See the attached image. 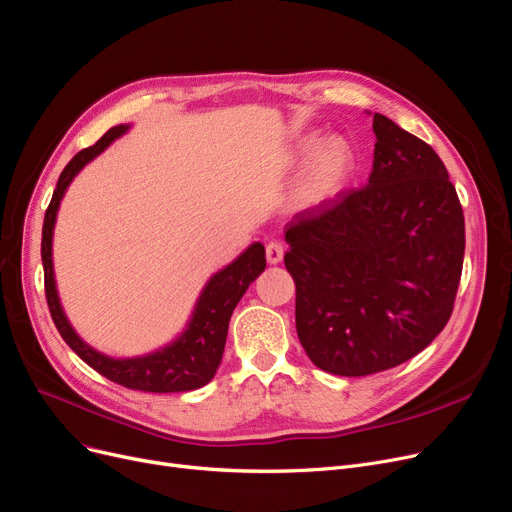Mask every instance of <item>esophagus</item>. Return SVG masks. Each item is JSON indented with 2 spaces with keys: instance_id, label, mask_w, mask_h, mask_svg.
<instances>
[{
  "instance_id": "1",
  "label": "esophagus",
  "mask_w": 512,
  "mask_h": 512,
  "mask_svg": "<svg viewBox=\"0 0 512 512\" xmlns=\"http://www.w3.org/2000/svg\"><path fill=\"white\" fill-rule=\"evenodd\" d=\"M265 257H268V263H272V265L280 263L284 257V247L278 240L268 242V247H265Z\"/></svg>"
}]
</instances>
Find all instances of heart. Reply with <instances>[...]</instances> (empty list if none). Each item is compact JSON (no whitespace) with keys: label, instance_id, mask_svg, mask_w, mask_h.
Here are the masks:
<instances>
[{"label":"heart","instance_id":"1","mask_svg":"<svg viewBox=\"0 0 512 512\" xmlns=\"http://www.w3.org/2000/svg\"><path fill=\"white\" fill-rule=\"evenodd\" d=\"M305 150H311V144H305ZM351 167V150L349 146L332 138L328 140L316 154L314 163H311L305 180H303V196L307 201H322V198L337 192L343 177Z\"/></svg>","mask_w":512,"mask_h":512}]
</instances>
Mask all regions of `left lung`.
Listing matches in <instances>:
<instances>
[{"mask_svg": "<svg viewBox=\"0 0 512 512\" xmlns=\"http://www.w3.org/2000/svg\"><path fill=\"white\" fill-rule=\"evenodd\" d=\"M368 184L286 224L299 341L320 370L368 376L408 362L448 324L464 215L437 152L374 113Z\"/></svg>", "mask_w": 512, "mask_h": 512, "instance_id": "obj_1", "label": "left lung"}]
</instances>
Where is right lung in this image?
<instances>
[{
    "label": "right lung",
    "instance_id": "obj_1",
    "mask_svg": "<svg viewBox=\"0 0 512 512\" xmlns=\"http://www.w3.org/2000/svg\"><path fill=\"white\" fill-rule=\"evenodd\" d=\"M125 131L127 125H117L113 129H108L94 146L77 152L60 173V180L52 194L41 232V261L43 280H46L48 307L66 345H69L87 366H92L96 372L106 376L108 381L119 383L133 391L148 393L192 391L207 385L215 376L221 355H224L232 311L238 305L240 297L247 293L249 284L265 270V249L261 242L251 244V247L236 261H232L228 268L217 272L207 282L194 307L192 320L188 322V328L180 337L171 345L154 353L142 355V358L115 360L83 343L77 337L73 326L69 324V320H66L56 293L52 265V232L62 196L73 182V177L94 157H98L110 142L123 136Z\"/></svg>",
    "mask_w": 512,
    "mask_h": 512
}]
</instances>
